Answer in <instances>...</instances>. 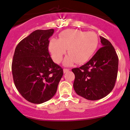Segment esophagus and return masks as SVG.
I'll return each mask as SVG.
<instances>
[{
    "instance_id": "1",
    "label": "esophagus",
    "mask_w": 130,
    "mask_h": 130,
    "mask_svg": "<svg viewBox=\"0 0 130 130\" xmlns=\"http://www.w3.org/2000/svg\"><path fill=\"white\" fill-rule=\"evenodd\" d=\"M69 71V69H63V72L64 73H67V72H68Z\"/></svg>"
}]
</instances>
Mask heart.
<instances>
[{
	"mask_svg": "<svg viewBox=\"0 0 130 130\" xmlns=\"http://www.w3.org/2000/svg\"><path fill=\"white\" fill-rule=\"evenodd\" d=\"M98 45L97 35L93 32L69 29L63 31L59 39H52L49 43V51L55 63H60L66 53L69 55L64 61L65 65L85 63L95 54Z\"/></svg>",
	"mask_w": 130,
	"mask_h": 130,
	"instance_id": "1",
	"label": "heart"
}]
</instances>
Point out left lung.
<instances>
[{
  "mask_svg": "<svg viewBox=\"0 0 130 130\" xmlns=\"http://www.w3.org/2000/svg\"><path fill=\"white\" fill-rule=\"evenodd\" d=\"M102 47L87 63L72 70L76 94L89 100L104 98L113 89L117 80L118 57L107 39L100 37Z\"/></svg>",
  "mask_w": 130,
  "mask_h": 130,
  "instance_id": "left-lung-1",
  "label": "left lung"
}]
</instances>
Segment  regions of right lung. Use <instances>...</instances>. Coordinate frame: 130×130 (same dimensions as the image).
<instances>
[{
    "mask_svg": "<svg viewBox=\"0 0 130 130\" xmlns=\"http://www.w3.org/2000/svg\"><path fill=\"white\" fill-rule=\"evenodd\" d=\"M54 30H37L20 41L13 54L12 72L19 92L31 103L40 104L57 92L63 72L48 52Z\"/></svg>",
    "mask_w": 130,
    "mask_h": 130,
    "instance_id": "add662e5",
    "label": "right lung"
}]
</instances>
